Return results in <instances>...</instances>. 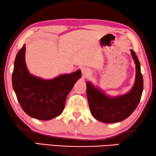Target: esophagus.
<instances>
[{"instance_id":"34e87169","label":"esophagus","mask_w":156,"mask_h":156,"mask_svg":"<svg viewBox=\"0 0 156 156\" xmlns=\"http://www.w3.org/2000/svg\"><path fill=\"white\" fill-rule=\"evenodd\" d=\"M82 72L83 75H84V76H87V75H89V74H90L91 72V70L89 69V68L84 67L82 69Z\"/></svg>"}]
</instances>
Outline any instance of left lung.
I'll use <instances>...</instances> for the list:
<instances>
[{
	"label": "left lung",
	"mask_w": 156,
	"mask_h": 156,
	"mask_svg": "<svg viewBox=\"0 0 156 156\" xmlns=\"http://www.w3.org/2000/svg\"><path fill=\"white\" fill-rule=\"evenodd\" d=\"M131 51L136 65V78L133 86L129 92L116 97L106 94L99 87L87 82V96L92 116L98 121L114 123L127 119L139 103L144 90V80L139 60L133 50Z\"/></svg>",
	"instance_id": "1"
}]
</instances>
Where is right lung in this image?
<instances>
[{
	"label": "right lung",
	"instance_id": "right-lung-1",
	"mask_svg": "<svg viewBox=\"0 0 156 156\" xmlns=\"http://www.w3.org/2000/svg\"><path fill=\"white\" fill-rule=\"evenodd\" d=\"M81 76L80 69L52 80L34 76L27 69L23 44L15 59L12 83L23 111L34 119L48 121L62 113L68 94Z\"/></svg>",
	"mask_w": 156,
	"mask_h": 156
}]
</instances>
